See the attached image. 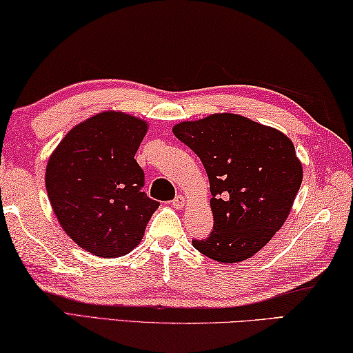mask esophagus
Wrapping results in <instances>:
<instances>
[{
  "instance_id": "obj_1",
  "label": "esophagus",
  "mask_w": 353,
  "mask_h": 353,
  "mask_svg": "<svg viewBox=\"0 0 353 353\" xmlns=\"http://www.w3.org/2000/svg\"><path fill=\"white\" fill-rule=\"evenodd\" d=\"M173 206L176 208V210H183L184 206H186V199L183 197V195H178V197L172 201Z\"/></svg>"
}]
</instances>
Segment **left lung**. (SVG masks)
I'll return each mask as SVG.
<instances>
[{
    "mask_svg": "<svg viewBox=\"0 0 353 353\" xmlns=\"http://www.w3.org/2000/svg\"><path fill=\"white\" fill-rule=\"evenodd\" d=\"M210 178L214 230L192 245L222 264L255 255L290 216L303 178L290 137L239 114H211L172 128Z\"/></svg>",
    "mask_w": 353,
    "mask_h": 353,
    "instance_id": "8db88e82",
    "label": "left lung"
}]
</instances>
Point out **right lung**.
<instances>
[{"instance_id": "right-lung-1", "label": "right lung", "mask_w": 353, "mask_h": 353, "mask_svg": "<svg viewBox=\"0 0 353 353\" xmlns=\"http://www.w3.org/2000/svg\"><path fill=\"white\" fill-rule=\"evenodd\" d=\"M145 120L122 111L92 115L51 153L45 186L62 230L92 255L117 258L142 241L159 203L142 192L134 159Z\"/></svg>"}]
</instances>
